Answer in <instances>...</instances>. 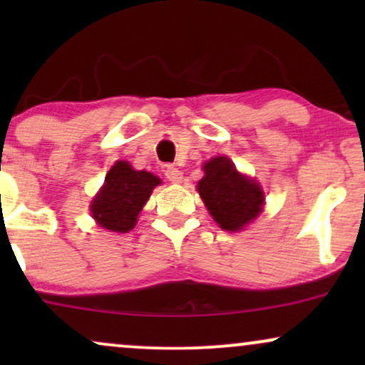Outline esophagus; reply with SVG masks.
Listing matches in <instances>:
<instances>
[{
  "label": "esophagus",
  "instance_id": "34e87169",
  "mask_svg": "<svg viewBox=\"0 0 365 365\" xmlns=\"http://www.w3.org/2000/svg\"><path fill=\"white\" fill-rule=\"evenodd\" d=\"M165 175L171 183H180V182H182V178H183L182 171H180L178 168H175V166H168V168L165 170Z\"/></svg>",
  "mask_w": 365,
  "mask_h": 365
}]
</instances>
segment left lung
<instances>
[{
	"mask_svg": "<svg viewBox=\"0 0 365 365\" xmlns=\"http://www.w3.org/2000/svg\"><path fill=\"white\" fill-rule=\"evenodd\" d=\"M204 177L197 192L209 215L226 232H240L261 215L264 192L261 185L235 168L232 159L217 156L202 166Z\"/></svg>",
	"mask_w": 365,
	"mask_h": 365,
	"instance_id": "8db88e82",
	"label": "left lung"
}]
</instances>
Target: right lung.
<instances>
[{"instance_id":"add662e5","label":"right lung","mask_w":365,"mask_h":365,"mask_svg":"<svg viewBox=\"0 0 365 365\" xmlns=\"http://www.w3.org/2000/svg\"><path fill=\"white\" fill-rule=\"evenodd\" d=\"M159 183L156 175L133 170L127 161H116L92 199L91 215L101 228L127 233L135 226L139 212Z\"/></svg>"}]
</instances>
